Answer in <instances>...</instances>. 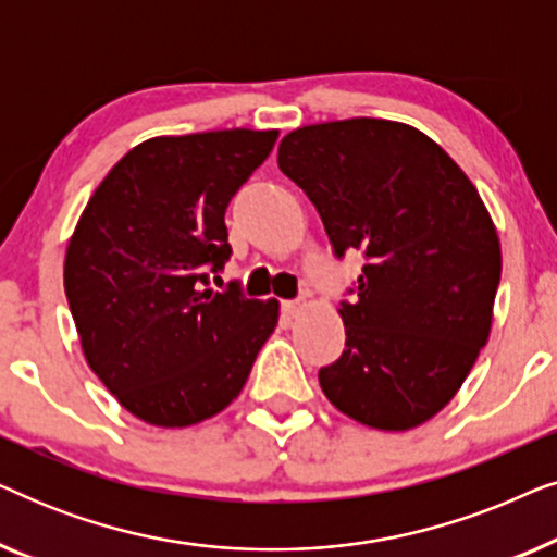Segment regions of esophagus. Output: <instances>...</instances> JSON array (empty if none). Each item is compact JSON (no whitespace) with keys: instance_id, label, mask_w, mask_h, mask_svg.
Segmentation results:
<instances>
[{"instance_id":"esophagus-1","label":"esophagus","mask_w":557,"mask_h":557,"mask_svg":"<svg viewBox=\"0 0 557 557\" xmlns=\"http://www.w3.org/2000/svg\"><path fill=\"white\" fill-rule=\"evenodd\" d=\"M304 309H307V299H294V301L281 304V311H284V317L288 319H296Z\"/></svg>"}]
</instances>
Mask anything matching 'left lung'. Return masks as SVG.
Returning a JSON list of instances; mask_svg holds the SVG:
<instances>
[{"instance_id":"1","label":"left lung","mask_w":557,"mask_h":557,"mask_svg":"<svg viewBox=\"0 0 557 557\" xmlns=\"http://www.w3.org/2000/svg\"><path fill=\"white\" fill-rule=\"evenodd\" d=\"M278 170L314 205L332 250H362L339 301L345 349L319 370L332 406L380 431L416 429L454 398L486 345L502 253L476 187L413 126H304Z\"/></svg>"}]
</instances>
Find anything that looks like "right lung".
<instances>
[{
  "mask_svg": "<svg viewBox=\"0 0 557 557\" xmlns=\"http://www.w3.org/2000/svg\"><path fill=\"white\" fill-rule=\"evenodd\" d=\"M278 132L157 136L134 147L90 197L65 253V296L90 370L141 421L182 429L246 385L278 322L210 273L231 261L225 210Z\"/></svg>",
  "mask_w": 557,
  "mask_h": 557,
  "instance_id": "1",
  "label": "right lung"
}]
</instances>
